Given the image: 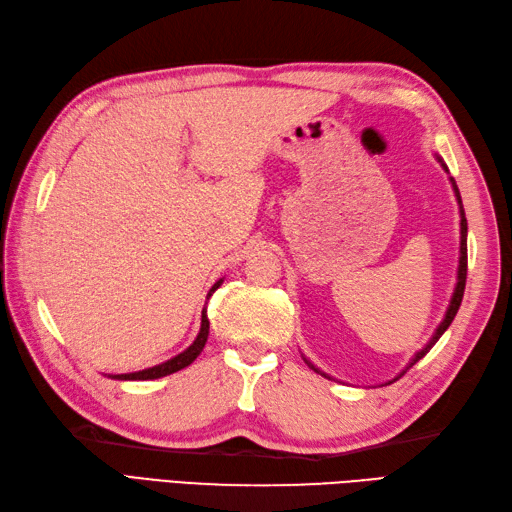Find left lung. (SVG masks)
<instances>
[{"label":"left lung","mask_w":512,"mask_h":512,"mask_svg":"<svg viewBox=\"0 0 512 512\" xmlns=\"http://www.w3.org/2000/svg\"><path fill=\"white\" fill-rule=\"evenodd\" d=\"M436 160L440 162V167L449 173V169H447V165H444V160L436 154ZM449 182H451V189H453V195H455V200H458V209H460V257H458V277H455V288H453V295H451V301H449V306H447V312H444V317H442V321L438 323V328L433 330V334H431V339L424 343V347L422 350H418L416 354H413L411 358H409V363L405 365V369H402V372L398 374V376H394V380H398L402 374L407 372L409 367H413L416 365L420 358L427 354L433 345L438 343V339L440 336L447 332V328L451 325V321L455 319V314H458V310H460V303H462V297H464V286H466V233H469V226H466V215H464V206H462V198H460V189H458V184H455V180L449 176ZM303 356V354H301ZM303 361H306V365L310 367V369H314V372L317 374H321V376H325V378H332L330 374H325L323 369H319L317 365H314L308 356H303ZM394 380H387L385 385H389V383H394Z\"/></svg>","instance_id":"1"}]
</instances>
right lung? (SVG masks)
Here are the masks:
<instances>
[{
	"label": "right lung",
	"instance_id": "add662e5",
	"mask_svg": "<svg viewBox=\"0 0 512 512\" xmlns=\"http://www.w3.org/2000/svg\"><path fill=\"white\" fill-rule=\"evenodd\" d=\"M222 279H217L215 284L211 286L209 295H206V299H209L213 292L222 286ZM206 339H209V317H206V308H202V323H200V332L198 336H195V341L187 347V350L176 354L173 358H169V361L160 363V365H154V367H147V369H140V372H132V374H110V378L114 380H154V378H162V376H169L173 372H178V369H184L187 365H191L195 358L200 356V352L204 350L206 345Z\"/></svg>",
	"mask_w": 512,
	"mask_h": 512
}]
</instances>
